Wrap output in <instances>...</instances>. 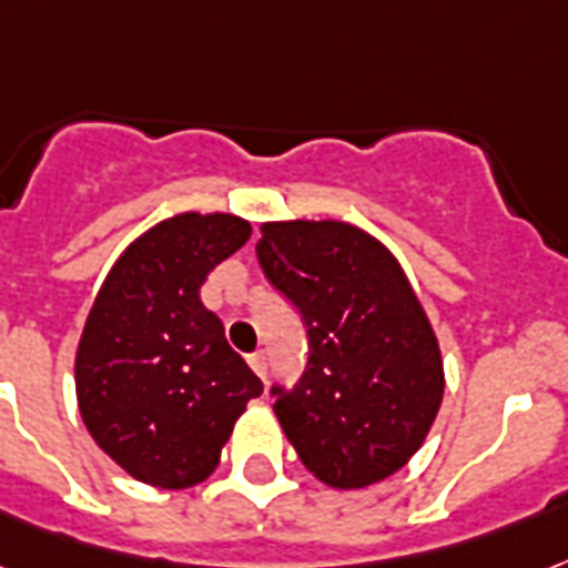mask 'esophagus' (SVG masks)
<instances>
[{
  "label": "esophagus",
  "mask_w": 568,
  "mask_h": 568,
  "mask_svg": "<svg viewBox=\"0 0 568 568\" xmlns=\"http://www.w3.org/2000/svg\"><path fill=\"white\" fill-rule=\"evenodd\" d=\"M246 363H250V366H253V372H255V375H258V378L265 381V375H267L265 352H255V354H250V357H246Z\"/></svg>",
  "instance_id": "1"
}]
</instances>
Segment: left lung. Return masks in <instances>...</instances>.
<instances>
[{"label":"left lung","instance_id":"1","mask_svg":"<svg viewBox=\"0 0 568 568\" xmlns=\"http://www.w3.org/2000/svg\"><path fill=\"white\" fill-rule=\"evenodd\" d=\"M255 255L310 336L301 381L271 389L285 438L324 486L387 479L444 399L438 336L396 255L339 220L262 223Z\"/></svg>","mask_w":568,"mask_h":568}]
</instances>
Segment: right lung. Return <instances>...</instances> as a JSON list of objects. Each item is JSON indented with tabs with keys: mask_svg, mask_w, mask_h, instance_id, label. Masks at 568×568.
Listing matches in <instances>:
<instances>
[{
	"mask_svg": "<svg viewBox=\"0 0 568 568\" xmlns=\"http://www.w3.org/2000/svg\"><path fill=\"white\" fill-rule=\"evenodd\" d=\"M250 232L235 214L169 216L119 255L85 318L73 366L80 417L145 486L207 479L246 402L262 393L199 297Z\"/></svg>",
	"mask_w": 568,
	"mask_h": 568,
	"instance_id": "right-lung-1",
	"label": "right lung"
}]
</instances>
